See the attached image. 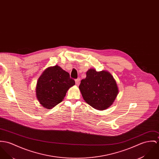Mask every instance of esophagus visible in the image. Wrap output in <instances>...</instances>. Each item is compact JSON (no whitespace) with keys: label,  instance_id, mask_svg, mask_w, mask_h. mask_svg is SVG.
Masks as SVG:
<instances>
[{"label":"esophagus","instance_id":"1","mask_svg":"<svg viewBox=\"0 0 159 159\" xmlns=\"http://www.w3.org/2000/svg\"><path fill=\"white\" fill-rule=\"evenodd\" d=\"M75 83L76 86H78L80 83V78H77L76 80H75Z\"/></svg>","mask_w":159,"mask_h":159}]
</instances>
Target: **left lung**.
<instances>
[{
  "mask_svg": "<svg viewBox=\"0 0 159 159\" xmlns=\"http://www.w3.org/2000/svg\"><path fill=\"white\" fill-rule=\"evenodd\" d=\"M79 89L84 101L100 111L109 107L118 93L113 76L107 71L97 72L93 69L88 70L86 78L81 81Z\"/></svg>",
  "mask_w": 159,
  "mask_h": 159,
  "instance_id": "8db88e82",
  "label": "left lung"
}]
</instances>
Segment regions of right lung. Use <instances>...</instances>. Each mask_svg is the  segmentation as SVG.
<instances>
[{"instance_id": "right-lung-1", "label": "right lung", "mask_w": 159, "mask_h": 159, "mask_svg": "<svg viewBox=\"0 0 159 159\" xmlns=\"http://www.w3.org/2000/svg\"><path fill=\"white\" fill-rule=\"evenodd\" d=\"M75 81L69 73L58 66L46 69L39 78L36 87V97L42 106L50 109L64 100Z\"/></svg>"}]
</instances>
